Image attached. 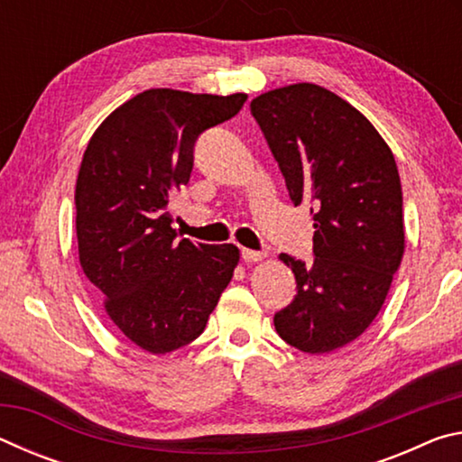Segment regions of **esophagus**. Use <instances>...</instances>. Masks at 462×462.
Here are the masks:
<instances>
[{
    "label": "esophagus",
    "instance_id": "esophagus-1",
    "mask_svg": "<svg viewBox=\"0 0 462 462\" xmlns=\"http://www.w3.org/2000/svg\"><path fill=\"white\" fill-rule=\"evenodd\" d=\"M263 259H264V253H261V250L242 248V261H245V263H256V261H263Z\"/></svg>",
    "mask_w": 462,
    "mask_h": 462
}]
</instances>
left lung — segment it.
I'll use <instances>...</instances> for the list:
<instances>
[{
    "instance_id": "8db88e82",
    "label": "left lung",
    "mask_w": 462,
    "mask_h": 462,
    "mask_svg": "<svg viewBox=\"0 0 462 462\" xmlns=\"http://www.w3.org/2000/svg\"><path fill=\"white\" fill-rule=\"evenodd\" d=\"M295 206L314 214V263L281 254L297 295L275 330L301 353L358 338L385 301L403 256V198L393 152L348 101L314 83L250 101Z\"/></svg>"
}]
</instances>
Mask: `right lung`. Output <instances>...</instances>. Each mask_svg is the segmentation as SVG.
I'll return each instance as SVG.
<instances>
[{
	"mask_svg": "<svg viewBox=\"0 0 462 462\" xmlns=\"http://www.w3.org/2000/svg\"><path fill=\"white\" fill-rule=\"evenodd\" d=\"M245 93L148 89L91 136L77 177V242L107 318L136 346L165 355L203 332L238 248L177 242L169 198L189 183L201 132L230 120Z\"/></svg>",
	"mask_w": 462,
	"mask_h": 462,
	"instance_id": "add662e5",
	"label": "right lung"
}]
</instances>
